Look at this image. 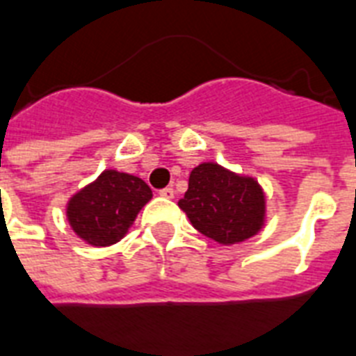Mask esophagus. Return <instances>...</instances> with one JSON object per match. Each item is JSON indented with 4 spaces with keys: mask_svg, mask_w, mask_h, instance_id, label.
<instances>
[{
    "mask_svg": "<svg viewBox=\"0 0 356 356\" xmlns=\"http://www.w3.org/2000/svg\"><path fill=\"white\" fill-rule=\"evenodd\" d=\"M159 197L172 198L175 197V189H172V187H165V189H161V191H159Z\"/></svg>",
    "mask_w": 356,
    "mask_h": 356,
    "instance_id": "esophagus-1",
    "label": "esophagus"
}]
</instances>
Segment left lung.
I'll use <instances>...</instances> for the list:
<instances>
[{"instance_id":"8db88e82","label":"left lung","mask_w":356,"mask_h":356,"mask_svg":"<svg viewBox=\"0 0 356 356\" xmlns=\"http://www.w3.org/2000/svg\"><path fill=\"white\" fill-rule=\"evenodd\" d=\"M178 206L198 232L221 245L252 238L266 219L260 184L217 163H200L191 170L189 187Z\"/></svg>"}]
</instances>
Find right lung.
Wrapping results in <instances>:
<instances>
[{
  "label": "right lung",
  "instance_id": "1",
  "mask_svg": "<svg viewBox=\"0 0 356 356\" xmlns=\"http://www.w3.org/2000/svg\"><path fill=\"white\" fill-rule=\"evenodd\" d=\"M152 198V189L137 176L104 170L76 193L66 206L68 222L79 238L95 247L117 243Z\"/></svg>",
  "mask_w": 356,
  "mask_h": 356
}]
</instances>
